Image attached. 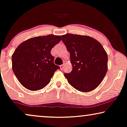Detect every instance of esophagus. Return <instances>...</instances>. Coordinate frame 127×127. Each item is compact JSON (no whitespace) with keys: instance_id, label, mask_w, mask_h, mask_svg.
Wrapping results in <instances>:
<instances>
[{"instance_id":"34e87169","label":"esophagus","mask_w":127,"mask_h":127,"mask_svg":"<svg viewBox=\"0 0 127 127\" xmlns=\"http://www.w3.org/2000/svg\"><path fill=\"white\" fill-rule=\"evenodd\" d=\"M64 64H63V65H60V69H61V70H63V69H64Z\"/></svg>"}]
</instances>
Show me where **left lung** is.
I'll list each match as a JSON object with an SVG mask.
<instances>
[{"label": "left lung", "mask_w": 127, "mask_h": 127, "mask_svg": "<svg viewBox=\"0 0 127 127\" xmlns=\"http://www.w3.org/2000/svg\"><path fill=\"white\" fill-rule=\"evenodd\" d=\"M62 40L70 53L72 70L64 73L68 83L78 91L90 92L98 87L106 74L107 53L96 39L88 36L66 33Z\"/></svg>", "instance_id": "8db88e82"}]
</instances>
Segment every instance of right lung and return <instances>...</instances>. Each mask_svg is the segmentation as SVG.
Returning a JSON list of instances; mask_svg holds the SVG:
<instances>
[{
  "mask_svg": "<svg viewBox=\"0 0 127 127\" xmlns=\"http://www.w3.org/2000/svg\"><path fill=\"white\" fill-rule=\"evenodd\" d=\"M61 36L48 34L29 39L19 45L12 55V69L27 89L37 91L50 82L58 66L53 63L51 48Z\"/></svg>",
  "mask_w": 127,
  "mask_h": 127,
  "instance_id": "right-lung-1",
  "label": "right lung"
}]
</instances>
